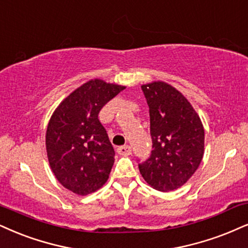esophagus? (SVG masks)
Instances as JSON below:
<instances>
[{"instance_id":"obj_1","label":"esophagus","mask_w":248,"mask_h":248,"mask_svg":"<svg viewBox=\"0 0 248 248\" xmlns=\"http://www.w3.org/2000/svg\"><path fill=\"white\" fill-rule=\"evenodd\" d=\"M131 147L130 146H121L117 148V153L119 155H130L131 154Z\"/></svg>"}]
</instances>
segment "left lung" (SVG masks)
I'll list each match as a JSON object with an SVG mask.
<instances>
[{
  "label": "left lung",
  "mask_w": 248,
  "mask_h": 248,
  "mask_svg": "<svg viewBox=\"0 0 248 248\" xmlns=\"http://www.w3.org/2000/svg\"><path fill=\"white\" fill-rule=\"evenodd\" d=\"M149 107L153 151L139 163L149 186L168 192L179 188L193 176L204 152L201 119L187 99L164 81L142 85Z\"/></svg>",
  "instance_id": "1"
}]
</instances>
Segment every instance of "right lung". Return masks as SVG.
Masks as SVG:
<instances>
[{
    "instance_id": "add662e5",
    "label": "right lung",
    "mask_w": 248,
    "mask_h": 248,
    "mask_svg": "<svg viewBox=\"0 0 248 248\" xmlns=\"http://www.w3.org/2000/svg\"><path fill=\"white\" fill-rule=\"evenodd\" d=\"M124 88L92 79L66 96L51 115L46 132L48 161L56 179L73 193H93L109 178L115 151L97 116Z\"/></svg>"
}]
</instances>
